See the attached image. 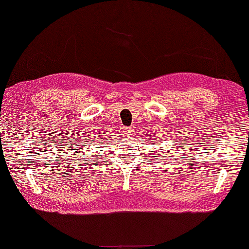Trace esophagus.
Returning a JSON list of instances; mask_svg holds the SVG:
<instances>
[{"label":"esophagus","mask_w":249,"mask_h":249,"mask_svg":"<svg viewBox=\"0 0 249 249\" xmlns=\"http://www.w3.org/2000/svg\"><path fill=\"white\" fill-rule=\"evenodd\" d=\"M123 132H124V135H131L132 134V129L131 128H125V126H124Z\"/></svg>","instance_id":"esophagus-1"}]
</instances>
